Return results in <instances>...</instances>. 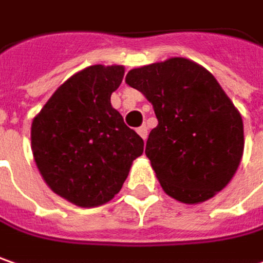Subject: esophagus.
<instances>
[{
  "instance_id": "obj_1",
  "label": "esophagus",
  "mask_w": 263,
  "mask_h": 263,
  "mask_svg": "<svg viewBox=\"0 0 263 263\" xmlns=\"http://www.w3.org/2000/svg\"><path fill=\"white\" fill-rule=\"evenodd\" d=\"M137 132H138V134H140V137H141V138H143V140L146 141V138H147V128H146V126H144V125H143V126H140V128L137 129Z\"/></svg>"
}]
</instances>
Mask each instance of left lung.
I'll use <instances>...</instances> for the list:
<instances>
[{
    "label": "left lung",
    "instance_id": "obj_1",
    "mask_svg": "<svg viewBox=\"0 0 263 263\" xmlns=\"http://www.w3.org/2000/svg\"><path fill=\"white\" fill-rule=\"evenodd\" d=\"M125 82L153 104L158 126L146 155L163 191L184 204L220 192L238 168L244 128L217 80L192 61L173 58L131 70Z\"/></svg>",
    "mask_w": 263,
    "mask_h": 263
}]
</instances>
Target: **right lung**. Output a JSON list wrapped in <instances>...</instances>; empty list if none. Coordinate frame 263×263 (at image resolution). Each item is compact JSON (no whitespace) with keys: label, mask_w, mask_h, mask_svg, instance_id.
Masks as SVG:
<instances>
[{"label":"right lung","mask_w":263,"mask_h":263,"mask_svg":"<svg viewBox=\"0 0 263 263\" xmlns=\"http://www.w3.org/2000/svg\"><path fill=\"white\" fill-rule=\"evenodd\" d=\"M120 65H92L74 74L32 122L31 144L44 181L80 207H98L116 195L144 141L111 107Z\"/></svg>","instance_id":"1"}]
</instances>
